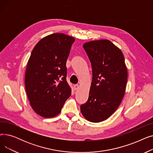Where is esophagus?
<instances>
[{
	"label": "esophagus",
	"mask_w": 153,
	"mask_h": 153,
	"mask_svg": "<svg viewBox=\"0 0 153 153\" xmlns=\"http://www.w3.org/2000/svg\"><path fill=\"white\" fill-rule=\"evenodd\" d=\"M74 90H77L79 88V84H75L74 85Z\"/></svg>",
	"instance_id": "esophagus-1"
}]
</instances>
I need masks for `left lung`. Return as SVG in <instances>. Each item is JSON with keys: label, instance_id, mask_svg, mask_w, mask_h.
I'll use <instances>...</instances> for the list:
<instances>
[{"label": "left lung", "instance_id": "1", "mask_svg": "<svg viewBox=\"0 0 153 153\" xmlns=\"http://www.w3.org/2000/svg\"><path fill=\"white\" fill-rule=\"evenodd\" d=\"M92 69V81L87 101L81 105L83 116L89 122L107 120L116 111L125 92L127 69L124 56L107 39L84 45Z\"/></svg>", "mask_w": 153, "mask_h": 153}]
</instances>
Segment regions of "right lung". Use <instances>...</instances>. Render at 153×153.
<instances>
[{
  "instance_id": "right-lung-1",
  "label": "right lung",
  "mask_w": 153,
  "mask_h": 153,
  "mask_svg": "<svg viewBox=\"0 0 153 153\" xmlns=\"http://www.w3.org/2000/svg\"><path fill=\"white\" fill-rule=\"evenodd\" d=\"M74 41L73 37L54 33L42 39L32 50L25 72V89L32 108L43 117L58 115L71 94L66 64Z\"/></svg>"
}]
</instances>
